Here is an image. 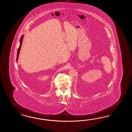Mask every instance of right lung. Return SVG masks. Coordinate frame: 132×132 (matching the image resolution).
Returning a JSON list of instances; mask_svg holds the SVG:
<instances>
[{"label":"right lung","mask_w":132,"mask_h":132,"mask_svg":"<svg viewBox=\"0 0 132 132\" xmlns=\"http://www.w3.org/2000/svg\"><path fill=\"white\" fill-rule=\"evenodd\" d=\"M23 37L24 35H22V36L21 37L20 40V46H19V47L18 48V50H17V56H16V62H17L18 59V56H19V54L20 53V50H21V46L22 44V40H23Z\"/></svg>","instance_id":"right-lung-1"}]
</instances>
